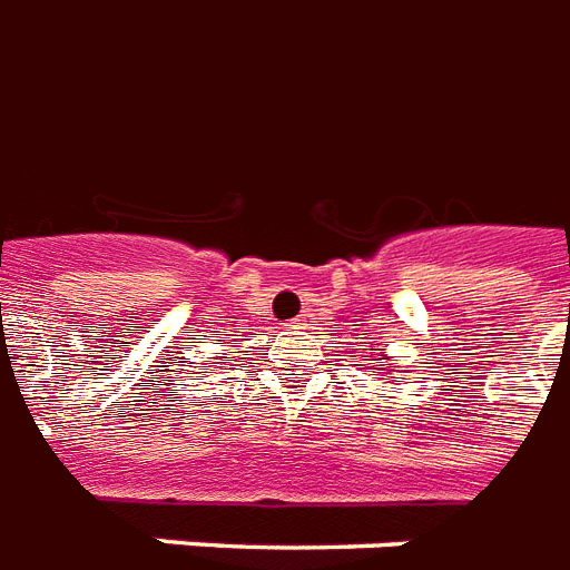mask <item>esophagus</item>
<instances>
[{
	"instance_id": "1",
	"label": "esophagus",
	"mask_w": 570,
	"mask_h": 570,
	"mask_svg": "<svg viewBox=\"0 0 570 570\" xmlns=\"http://www.w3.org/2000/svg\"><path fill=\"white\" fill-rule=\"evenodd\" d=\"M293 328H295V331H304V328H307V320H304V316H302V320H295V322H293Z\"/></svg>"
}]
</instances>
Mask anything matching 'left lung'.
<instances>
[{
  "mask_svg": "<svg viewBox=\"0 0 570 570\" xmlns=\"http://www.w3.org/2000/svg\"><path fill=\"white\" fill-rule=\"evenodd\" d=\"M379 361H381V364H384V366H387V357H379Z\"/></svg>",
  "mask_w": 570,
  "mask_h": 570,
  "instance_id": "left-lung-1",
  "label": "left lung"
}]
</instances>
